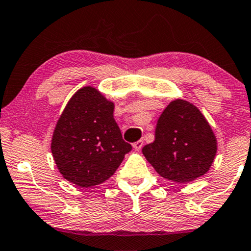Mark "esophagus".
Masks as SVG:
<instances>
[{"label": "esophagus", "mask_w": 251, "mask_h": 251, "mask_svg": "<svg viewBox=\"0 0 251 251\" xmlns=\"http://www.w3.org/2000/svg\"><path fill=\"white\" fill-rule=\"evenodd\" d=\"M143 146H144V140H138L133 144V149L135 151H140L141 147H143Z\"/></svg>", "instance_id": "esophagus-1"}]
</instances>
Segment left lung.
Wrapping results in <instances>:
<instances>
[{"label": "left lung", "mask_w": 251, "mask_h": 251, "mask_svg": "<svg viewBox=\"0 0 251 251\" xmlns=\"http://www.w3.org/2000/svg\"><path fill=\"white\" fill-rule=\"evenodd\" d=\"M216 152V137L207 119L183 99L167 105L158 119L154 141L143 147V154L156 173L177 183L206 174Z\"/></svg>", "instance_id": "1"}]
</instances>
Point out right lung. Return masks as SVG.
Returning a JSON list of instances; mask_svg holds the SVG:
<instances>
[{
  "label": "right lung",
  "instance_id": "obj_1",
  "mask_svg": "<svg viewBox=\"0 0 251 251\" xmlns=\"http://www.w3.org/2000/svg\"><path fill=\"white\" fill-rule=\"evenodd\" d=\"M114 104L93 86L71 97L56 124L51 152L63 177L81 188L110 179L132 146L123 140Z\"/></svg>",
  "mask_w": 251,
  "mask_h": 251
}]
</instances>
